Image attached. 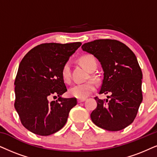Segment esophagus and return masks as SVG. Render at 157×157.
<instances>
[{"label": "esophagus", "instance_id": "esophagus-1", "mask_svg": "<svg viewBox=\"0 0 157 157\" xmlns=\"http://www.w3.org/2000/svg\"><path fill=\"white\" fill-rule=\"evenodd\" d=\"M85 98H78L77 99V102L78 103H82L83 101H85Z\"/></svg>", "mask_w": 157, "mask_h": 157}]
</instances>
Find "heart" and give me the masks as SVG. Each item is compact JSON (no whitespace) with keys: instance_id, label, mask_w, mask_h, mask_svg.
Returning a JSON list of instances; mask_svg holds the SVG:
<instances>
[{"instance_id":"obj_1","label":"heart","mask_w":157,"mask_h":157,"mask_svg":"<svg viewBox=\"0 0 157 157\" xmlns=\"http://www.w3.org/2000/svg\"><path fill=\"white\" fill-rule=\"evenodd\" d=\"M79 62L85 69L89 72H93L96 69V59L92 55L87 54L82 56L79 59ZM61 77L64 82L69 83L71 81L70 65L69 62H66L63 65L61 71ZM96 89L95 83L92 81H88L85 83L77 84L71 87L69 90V94L71 96L77 98H85L90 95Z\"/></svg>"}]
</instances>
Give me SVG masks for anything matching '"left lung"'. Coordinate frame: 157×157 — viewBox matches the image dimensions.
Instances as JSON below:
<instances>
[{
    "label": "left lung",
    "mask_w": 157,
    "mask_h": 157,
    "mask_svg": "<svg viewBox=\"0 0 157 157\" xmlns=\"http://www.w3.org/2000/svg\"><path fill=\"white\" fill-rule=\"evenodd\" d=\"M82 49L101 64L104 73L99 94L111 93L109 101L95 97L97 107L91 113V120L109 131L125 128L134 121L143 100V74L136 55L124 43L112 39L84 43Z\"/></svg>",
    "instance_id": "8db88e82"
}]
</instances>
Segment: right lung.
Wrapping results in <instances>:
<instances>
[{"mask_svg":"<svg viewBox=\"0 0 157 157\" xmlns=\"http://www.w3.org/2000/svg\"><path fill=\"white\" fill-rule=\"evenodd\" d=\"M82 43H43L31 49L19 64L15 79L14 107L22 125L42 136L52 135L66 124L76 98H64L67 91L61 75L63 65ZM57 101H49L52 96Z\"/></svg>","mask_w":157,"mask_h":157,"instance_id":"1","label":"right lung"}]
</instances>
